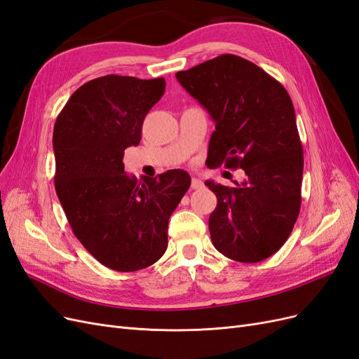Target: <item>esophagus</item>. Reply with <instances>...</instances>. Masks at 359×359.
Returning <instances> with one entry per match:
<instances>
[{"mask_svg": "<svg viewBox=\"0 0 359 359\" xmlns=\"http://www.w3.org/2000/svg\"><path fill=\"white\" fill-rule=\"evenodd\" d=\"M203 187V182L201 181V180H198V178H191V189H194V190H198V189H202Z\"/></svg>", "mask_w": 359, "mask_h": 359, "instance_id": "esophagus-1", "label": "esophagus"}]
</instances>
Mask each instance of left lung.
Segmentation results:
<instances>
[{
  "mask_svg": "<svg viewBox=\"0 0 359 359\" xmlns=\"http://www.w3.org/2000/svg\"><path fill=\"white\" fill-rule=\"evenodd\" d=\"M177 79L215 123L206 166L247 175L235 187L205 182L217 196L211 241L236 262H260L286 243L301 208L304 156L290 97L273 76L232 53L178 72Z\"/></svg>",
  "mask_w": 359,
  "mask_h": 359,
  "instance_id": "1",
  "label": "left lung"
}]
</instances>
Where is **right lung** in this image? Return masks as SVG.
Instances as JSON below:
<instances>
[{
  "label": "right lung",
  "mask_w": 359,
  "mask_h": 359,
  "mask_svg": "<svg viewBox=\"0 0 359 359\" xmlns=\"http://www.w3.org/2000/svg\"><path fill=\"white\" fill-rule=\"evenodd\" d=\"M165 88L163 78L102 76L72 94L53 127V181L72 231L102 265L121 273L165 255L170 214L191 182L181 169L140 181L124 172V149L139 145Z\"/></svg>",
  "instance_id": "obj_1"
}]
</instances>
